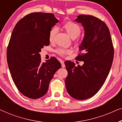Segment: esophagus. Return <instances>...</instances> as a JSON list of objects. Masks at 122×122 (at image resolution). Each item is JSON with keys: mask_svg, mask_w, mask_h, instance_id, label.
<instances>
[{"mask_svg": "<svg viewBox=\"0 0 122 122\" xmlns=\"http://www.w3.org/2000/svg\"><path fill=\"white\" fill-rule=\"evenodd\" d=\"M61 66H62L63 68H65V67H66V66H65V64H64V61H61Z\"/></svg>", "mask_w": 122, "mask_h": 122, "instance_id": "obj_1", "label": "esophagus"}]
</instances>
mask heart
I'll return each mask as SVG.
<instances>
[{
  "instance_id": "obj_1",
  "label": "heart",
  "mask_w": 122,
  "mask_h": 122,
  "mask_svg": "<svg viewBox=\"0 0 122 122\" xmlns=\"http://www.w3.org/2000/svg\"><path fill=\"white\" fill-rule=\"evenodd\" d=\"M63 28L64 29L68 34L69 35L71 39H76L77 38L81 33V28L79 25L73 21H68L63 25ZM58 31V28L56 26H54L49 31V39L51 41H52L54 39ZM58 54L60 56H64V55L69 54L71 51L68 49H64L59 48L56 51Z\"/></svg>"
}]
</instances>
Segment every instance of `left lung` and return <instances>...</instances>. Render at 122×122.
<instances>
[{"label":"left lung","mask_w":122,"mask_h":122,"mask_svg":"<svg viewBox=\"0 0 122 122\" xmlns=\"http://www.w3.org/2000/svg\"><path fill=\"white\" fill-rule=\"evenodd\" d=\"M75 21L84 28V36L76 59L84 61L76 66L66 61V86L71 97L84 100L94 96L104 84L112 65L114 48L111 34L104 21L92 15H79Z\"/></svg>","instance_id":"left-lung-1"}]
</instances>
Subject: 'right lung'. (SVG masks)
<instances>
[{
    "label": "right lung",
    "instance_id": "add662e5",
    "mask_svg": "<svg viewBox=\"0 0 122 122\" xmlns=\"http://www.w3.org/2000/svg\"><path fill=\"white\" fill-rule=\"evenodd\" d=\"M59 20L51 13H32L15 26L7 48L11 78L20 92L38 99L47 92L50 81L61 64L51 57L41 62V48L49 45V31Z\"/></svg>",
    "mask_w": 122,
    "mask_h": 122
}]
</instances>
